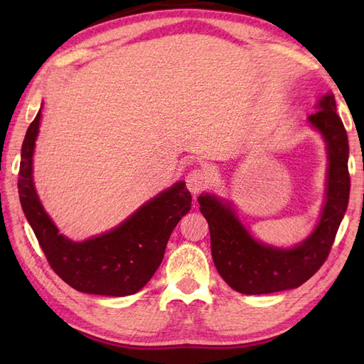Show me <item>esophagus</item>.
I'll return each instance as SVG.
<instances>
[{
  "mask_svg": "<svg viewBox=\"0 0 364 364\" xmlns=\"http://www.w3.org/2000/svg\"><path fill=\"white\" fill-rule=\"evenodd\" d=\"M210 181H211L210 175H208L205 170H200V168L191 170L186 176V186L192 194H198V192H202L208 184H210Z\"/></svg>",
  "mask_w": 364,
  "mask_h": 364,
  "instance_id": "34e87169",
  "label": "esophagus"
}]
</instances>
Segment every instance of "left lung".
Wrapping results in <instances>:
<instances>
[{
  "label": "left lung",
  "mask_w": 364,
  "mask_h": 364,
  "mask_svg": "<svg viewBox=\"0 0 364 364\" xmlns=\"http://www.w3.org/2000/svg\"><path fill=\"white\" fill-rule=\"evenodd\" d=\"M316 109L308 123L326 142V200L318 223L300 244L284 249L261 242L245 228L233 203L210 192L198 197L200 211L210 225L215 269L237 292L257 296L299 288L318 272L333 245L349 203V141L331 92L319 98Z\"/></svg>",
  "instance_id": "obj_1"
}]
</instances>
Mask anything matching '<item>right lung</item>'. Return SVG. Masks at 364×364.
Wrapping results in <instances>:
<instances>
[{
	"label": "right lung",
	"mask_w": 364,
	"mask_h": 364,
	"mask_svg": "<svg viewBox=\"0 0 364 364\" xmlns=\"http://www.w3.org/2000/svg\"><path fill=\"white\" fill-rule=\"evenodd\" d=\"M41 119L42 111H38L21 145L18 194L46 259L54 272L80 292L111 297L136 294L156 272L170 235L191 210L192 197L186 183L176 181L159 192L106 233L81 242L72 241L59 233L34 186L33 156Z\"/></svg>",
	"instance_id": "right-lung-1"
}]
</instances>
